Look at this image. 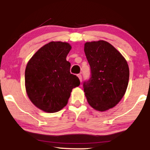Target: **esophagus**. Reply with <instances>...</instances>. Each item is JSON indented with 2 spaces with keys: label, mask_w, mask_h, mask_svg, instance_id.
<instances>
[{
  "label": "esophagus",
  "mask_w": 150,
  "mask_h": 150,
  "mask_svg": "<svg viewBox=\"0 0 150 150\" xmlns=\"http://www.w3.org/2000/svg\"><path fill=\"white\" fill-rule=\"evenodd\" d=\"M78 77L79 78L80 81L82 82V80H83V77H82V75L81 74H78Z\"/></svg>",
  "instance_id": "1"
}]
</instances>
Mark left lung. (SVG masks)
Instances as JSON below:
<instances>
[{
	"label": "left lung",
	"instance_id": "left-lung-1",
	"mask_svg": "<svg viewBox=\"0 0 150 150\" xmlns=\"http://www.w3.org/2000/svg\"><path fill=\"white\" fill-rule=\"evenodd\" d=\"M85 53L91 68L89 79L83 83L88 103L104 111L114 107L126 93L129 67L126 59L105 41L87 42Z\"/></svg>",
	"mask_w": 150,
	"mask_h": 150
}]
</instances>
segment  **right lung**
I'll return each instance as SVG.
<instances>
[{
  "label": "right lung",
  "instance_id": "add662e5",
  "mask_svg": "<svg viewBox=\"0 0 150 150\" xmlns=\"http://www.w3.org/2000/svg\"><path fill=\"white\" fill-rule=\"evenodd\" d=\"M71 48L68 43L51 42L42 47L26 65V93L34 105L45 112L62 109L71 90L81 83L70 73L71 64L66 60Z\"/></svg>",
  "mask_w": 150,
  "mask_h": 150
}]
</instances>
